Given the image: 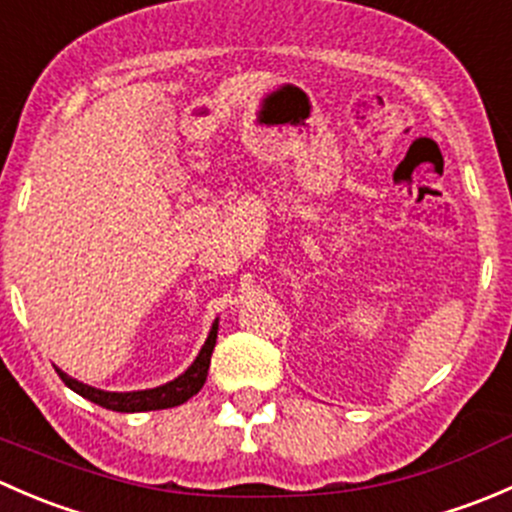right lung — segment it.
Segmentation results:
<instances>
[{
  "mask_svg": "<svg viewBox=\"0 0 512 512\" xmlns=\"http://www.w3.org/2000/svg\"><path fill=\"white\" fill-rule=\"evenodd\" d=\"M215 339H218V319H215L213 329H210L208 339H205L203 349L195 356L193 364L178 376V379L168 381V384L156 386V389L146 391H101L94 386H86L81 381L71 379L64 371H59L61 381L69 386L71 391H76L84 399L94 401V404L103 406V409L121 411V414H136V411H158V409H173V406L185 404L188 399H193L200 389H203L205 379H208L210 369V356H213Z\"/></svg>",
  "mask_w": 512,
  "mask_h": 512,
  "instance_id": "add662e5",
  "label": "right lung"
}]
</instances>
